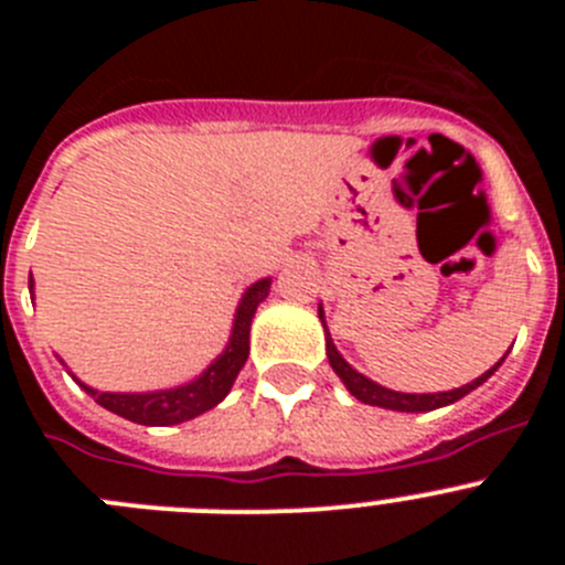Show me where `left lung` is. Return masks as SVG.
Listing matches in <instances>:
<instances>
[{
    "instance_id": "left-lung-1",
    "label": "left lung",
    "mask_w": 565,
    "mask_h": 565,
    "mask_svg": "<svg viewBox=\"0 0 565 565\" xmlns=\"http://www.w3.org/2000/svg\"><path fill=\"white\" fill-rule=\"evenodd\" d=\"M319 319H322V326H326V317H322V308H319ZM328 359H331V367L337 371V376L342 379L344 387L351 391V396H356L359 402L364 404H373V407H387V411H402V413H427V411H436V407H444V404H452L458 402V398L467 396L469 391H476L478 384L487 382L492 373L498 371L495 367H489L483 376H478L476 382L463 384V387H456V391H447V393H422V396H416V393H396V391H387V387H382V384L371 382V379H364L362 373H356L351 367V364L344 362L342 356H339L337 344L331 342V337H328Z\"/></svg>"
}]
</instances>
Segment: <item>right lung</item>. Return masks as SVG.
Segmentation results:
<instances>
[{
	"instance_id": "add662e5",
	"label": "right lung",
	"mask_w": 565,
	"mask_h": 565,
	"mask_svg": "<svg viewBox=\"0 0 565 565\" xmlns=\"http://www.w3.org/2000/svg\"><path fill=\"white\" fill-rule=\"evenodd\" d=\"M33 282V279H30ZM271 279H259L243 294V302L234 317L232 339L223 356L209 367L203 376L194 382L172 387V391H158V393H98L87 384H82L89 396L96 398L102 407H107L115 416L129 418L135 424H152V427H167V424H181L189 418L201 416V413L212 411L214 404L223 402L226 393L232 391L234 379H237L239 367L248 359V331H252V319L257 306L268 297Z\"/></svg>"
}]
</instances>
